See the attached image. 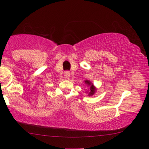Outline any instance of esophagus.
<instances>
[{"mask_svg":"<svg viewBox=\"0 0 149 149\" xmlns=\"http://www.w3.org/2000/svg\"><path fill=\"white\" fill-rule=\"evenodd\" d=\"M70 72L69 71H65L64 72V76L66 78H69L70 77Z\"/></svg>","mask_w":149,"mask_h":149,"instance_id":"esophagus-1","label":"esophagus"}]
</instances>
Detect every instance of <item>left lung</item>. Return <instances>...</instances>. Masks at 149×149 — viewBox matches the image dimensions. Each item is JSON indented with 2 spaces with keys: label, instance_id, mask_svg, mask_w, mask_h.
Instances as JSON below:
<instances>
[{
  "label": "left lung",
  "instance_id": "left-lung-1",
  "mask_svg": "<svg viewBox=\"0 0 149 149\" xmlns=\"http://www.w3.org/2000/svg\"><path fill=\"white\" fill-rule=\"evenodd\" d=\"M85 82L87 85H89L90 86V92L89 93V95L91 96L93 95H94V93L95 92V87L93 86V84H92L89 81H88V80H86Z\"/></svg>",
  "mask_w": 149,
  "mask_h": 149
}]
</instances>
